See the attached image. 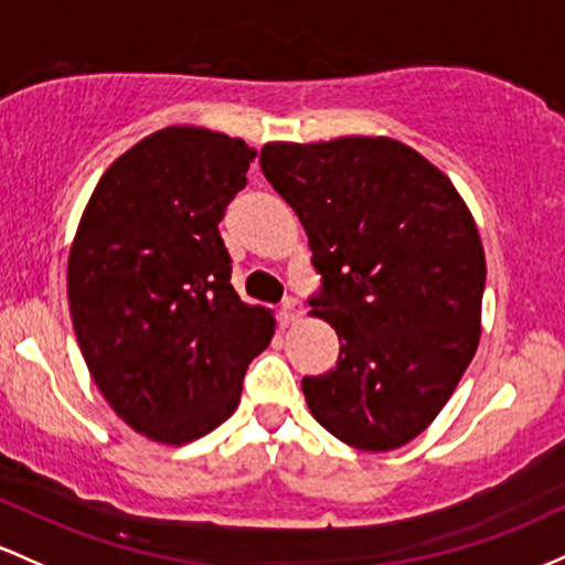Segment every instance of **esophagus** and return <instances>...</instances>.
<instances>
[{"label":"esophagus","instance_id":"34e87169","mask_svg":"<svg viewBox=\"0 0 565 565\" xmlns=\"http://www.w3.org/2000/svg\"><path fill=\"white\" fill-rule=\"evenodd\" d=\"M280 317H282L285 326H288V322L299 320V317H301V301H296V299L285 301L282 309H280Z\"/></svg>","mask_w":565,"mask_h":565}]
</instances>
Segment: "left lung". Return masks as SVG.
I'll list each match as a JSON object with an SVG mask.
<instances>
[{"instance_id":"left-lung-1","label":"left lung","mask_w":565,"mask_h":565,"mask_svg":"<svg viewBox=\"0 0 565 565\" xmlns=\"http://www.w3.org/2000/svg\"><path fill=\"white\" fill-rule=\"evenodd\" d=\"M266 181L307 230L322 290L312 312L339 335V363L303 376L309 411L360 451L422 435L480 341L486 253L443 170L395 138L271 141Z\"/></svg>"}]
</instances>
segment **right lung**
<instances>
[{
    "mask_svg": "<svg viewBox=\"0 0 565 565\" xmlns=\"http://www.w3.org/2000/svg\"><path fill=\"white\" fill-rule=\"evenodd\" d=\"M256 151L194 125L162 128L100 175L68 250L82 358L114 414L183 446L234 414L275 317L232 288L218 221Z\"/></svg>",
    "mask_w": 565,
    "mask_h": 565,
    "instance_id": "right-lung-1",
    "label": "right lung"
}]
</instances>
